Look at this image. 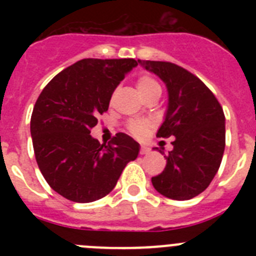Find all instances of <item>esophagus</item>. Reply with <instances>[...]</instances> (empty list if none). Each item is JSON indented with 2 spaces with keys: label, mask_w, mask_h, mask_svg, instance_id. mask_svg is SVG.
Here are the masks:
<instances>
[{
  "label": "esophagus",
  "mask_w": 256,
  "mask_h": 256,
  "mask_svg": "<svg viewBox=\"0 0 256 256\" xmlns=\"http://www.w3.org/2000/svg\"><path fill=\"white\" fill-rule=\"evenodd\" d=\"M150 148H146V146H141V150H140V154L141 155H148V154H150Z\"/></svg>",
  "instance_id": "34e87169"
}]
</instances>
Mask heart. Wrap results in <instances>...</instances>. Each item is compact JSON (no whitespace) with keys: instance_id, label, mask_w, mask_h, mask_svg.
<instances>
[{"instance_id":"1","label":"heart","mask_w":256,"mask_h":256,"mask_svg":"<svg viewBox=\"0 0 256 256\" xmlns=\"http://www.w3.org/2000/svg\"><path fill=\"white\" fill-rule=\"evenodd\" d=\"M136 86H137L140 94L144 97V100H148L152 96L162 94V86L151 76H141L137 79ZM126 128L134 137L140 138V137H144V133L148 132V130L150 128V123L148 120H130Z\"/></svg>"}]
</instances>
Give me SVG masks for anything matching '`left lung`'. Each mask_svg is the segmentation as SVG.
Instances as JSON below:
<instances>
[{
	"label": "left lung",
	"mask_w": 256,
	"mask_h": 256,
	"mask_svg": "<svg viewBox=\"0 0 256 256\" xmlns=\"http://www.w3.org/2000/svg\"><path fill=\"white\" fill-rule=\"evenodd\" d=\"M168 90V110L156 137H174L162 173L151 178L159 194L190 200L205 191L220 166L226 118L220 104L200 79L168 61L138 60Z\"/></svg>",
	"instance_id": "obj_1"
}]
</instances>
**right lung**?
<instances>
[{"instance_id": "right-lung-1", "label": "right lung", "mask_w": 256, "mask_h": 256, "mask_svg": "<svg viewBox=\"0 0 256 256\" xmlns=\"http://www.w3.org/2000/svg\"><path fill=\"white\" fill-rule=\"evenodd\" d=\"M134 58H83L44 88L30 119L38 168L54 191L74 202H92L112 191L140 144L116 133L108 144L91 136L98 115Z\"/></svg>"}]
</instances>
